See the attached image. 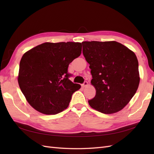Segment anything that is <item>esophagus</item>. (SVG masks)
<instances>
[{
  "mask_svg": "<svg viewBox=\"0 0 154 154\" xmlns=\"http://www.w3.org/2000/svg\"><path fill=\"white\" fill-rule=\"evenodd\" d=\"M87 85H88V82H86V81H85L84 82H83V84H82V87H85L87 86Z\"/></svg>",
  "mask_w": 154,
  "mask_h": 154,
  "instance_id": "1",
  "label": "esophagus"
}]
</instances>
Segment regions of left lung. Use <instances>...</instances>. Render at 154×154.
Segmentation results:
<instances>
[{
    "mask_svg": "<svg viewBox=\"0 0 154 154\" xmlns=\"http://www.w3.org/2000/svg\"><path fill=\"white\" fill-rule=\"evenodd\" d=\"M82 44L83 56L90 64L91 83L96 91L88 104L105 114L119 112L132 98L139 84L136 54L115 41Z\"/></svg>",
    "mask_w": 154,
    "mask_h": 154,
    "instance_id": "obj_1",
    "label": "left lung"
}]
</instances>
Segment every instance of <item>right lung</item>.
Segmentation results:
<instances>
[{"label":"right lung","instance_id":"right-lung-1","mask_svg":"<svg viewBox=\"0 0 154 154\" xmlns=\"http://www.w3.org/2000/svg\"><path fill=\"white\" fill-rule=\"evenodd\" d=\"M79 42H45L22 56L18 85L30 105L40 112L54 115L67 108L81 85L69 80L70 63L82 53Z\"/></svg>","mask_w":154,"mask_h":154}]
</instances>
